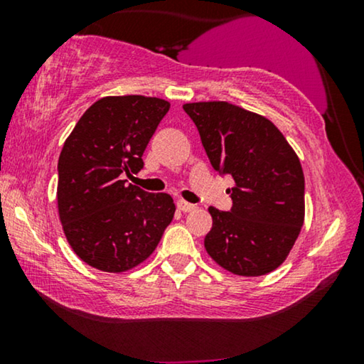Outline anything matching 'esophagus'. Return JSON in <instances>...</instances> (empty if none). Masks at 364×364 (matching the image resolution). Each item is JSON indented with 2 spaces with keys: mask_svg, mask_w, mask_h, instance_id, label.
<instances>
[{
  "mask_svg": "<svg viewBox=\"0 0 364 364\" xmlns=\"http://www.w3.org/2000/svg\"><path fill=\"white\" fill-rule=\"evenodd\" d=\"M196 207L197 205L182 200V198H181V200H177V208H178V210H182V212H192V210H196Z\"/></svg>",
  "mask_w": 364,
  "mask_h": 364,
  "instance_id": "esophagus-1",
  "label": "esophagus"
}]
</instances>
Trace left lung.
I'll return each instance as SVG.
<instances>
[{
    "instance_id": "1",
    "label": "left lung",
    "mask_w": 364,
    "mask_h": 364,
    "mask_svg": "<svg viewBox=\"0 0 364 364\" xmlns=\"http://www.w3.org/2000/svg\"><path fill=\"white\" fill-rule=\"evenodd\" d=\"M213 168L233 177L230 212L208 207L203 245L238 277L267 275L287 260L305 220V177L270 119L223 101L187 102Z\"/></svg>"
}]
</instances>
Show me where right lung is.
Here are the masks:
<instances>
[{
  "instance_id": "obj_1",
  "label": "right lung",
  "mask_w": 364,
  "mask_h": 364,
  "mask_svg": "<svg viewBox=\"0 0 364 364\" xmlns=\"http://www.w3.org/2000/svg\"><path fill=\"white\" fill-rule=\"evenodd\" d=\"M171 102L147 96H106L82 114L58 161V212L74 253L101 272L122 273L146 262L172 222L168 193L122 181L141 171Z\"/></svg>"
}]
</instances>
